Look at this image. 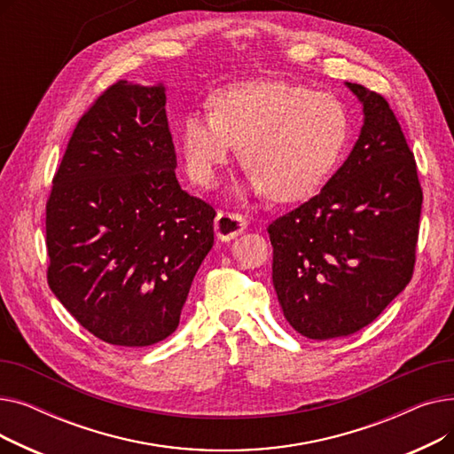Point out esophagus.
I'll use <instances>...</instances> for the list:
<instances>
[{
	"label": "esophagus",
	"mask_w": 454,
	"mask_h": 454,
	"mask_svg": "<svg viewBox=\"0 0 454 454\" xmlns=\"http://www.w3.org/2000/svg\"><path fill=\"white\" fill-rule=\"evenodd\" d=\"M248 223L239 213H226L219 211L217 219H215V233L221 241H231L237 235H241L247 230Z\"/></svg>",
	"instance_id": "1"
}]
</instances>
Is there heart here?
I'll list each match as a JSON object with an SVG mask.
<instances>
[{
    "mask_svg": "<svg viewBox=\"0 0 454 454\" xmlns=\"http://www.w3.org/2000/svg\"><path fill=\"white\" fill-rule=\"evenodd\" d=\"M211 115L182 121L187 171L211 187L233 153L250 173V189L272 202H296L327 180L346 147L349 121L340 101L291 82H243L209 99Z\"/></svg>",
    "mask_w": 454,
    "mask_h": 454,
    "instance_id": "obj_1",
    "label": "heart"
}]
</instances>
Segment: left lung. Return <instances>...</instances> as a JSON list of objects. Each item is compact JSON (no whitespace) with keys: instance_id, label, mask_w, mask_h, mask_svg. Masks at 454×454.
<instances>
[{"instance_id":"left-lung-1","label":"left lung","mask_w":454,"mask_h":454,"mask_svg":"<svg viewBox=\"0 0 454 454\" xmlns=\"http://www.w3.org/2000/svg\"><path fill=\"white\" fill-rule=\"evenodd\" d=\"M346 86L363 105L359 139L317 197L269 226L283 315L313 340L372 324L416 261L423 193L414 154L383 95Z\"/></svg>"}]
</instances>
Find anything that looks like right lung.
Wrapping results in <instances>:
<instances>
[{"label": "right lung", "instance_id": "1", "mask_svg": "<svg viewBox=\"0 0 454 454\" xmlns=\"http://www.w3.org/2000/svg\"><path fill=\"white\" fill-rule=\"evenodd\" d=\"M165 86L112 84L81 117L45 206L47 283L84 329L127 348L175 333L215 209L176 180Z\"/></svg>", "mask_w": 454, "mask_h": 454}]
</instances>
